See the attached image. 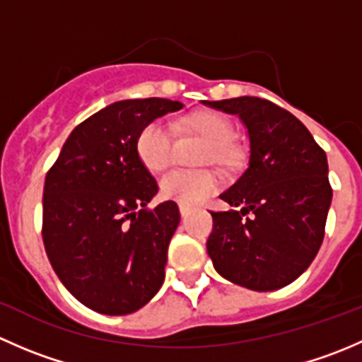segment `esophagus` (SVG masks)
I'll return each instance as SVG.
<instances>
[{"label": "esophagus", "mask_w": 362, "mask_h": 362, "mask_svg": "<svg viewBox=\"0 0 362 362\" xmlns=\"http://www.w3.org/2000/svg\"><path fill=\"white\" fill-rule=\"evenodd\" d=\"M178 208H180L182 217H187V215L192 211V206H187V204H178Z\"/></svg>", "instance_id": "34e87169"}]
</instances>
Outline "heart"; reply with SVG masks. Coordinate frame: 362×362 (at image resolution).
Instances as JSON below:
<instances>
[{"label": "heart", "instance_id": "heart-1", "mask_svg": "<svg viewBox=\"0 0 362 362\" xmlns=\"http://www.w3.org/2000/svg\"><path fill=\"white\" fill-rule=\"evenodd\" d=\"M185 129L206 141L202 163L228 164L235 156L229 145L233 126L226 117L215 112H196L185 119ZM134 151L144 168L151 173H160L173 160V131L163 119L145 124L136 134ZM221 187V178L215 171L175 170L160 180V194L180 204H199Z\"/></svg>", "mask_w": 362, "mask_h": 362}]
</instances>
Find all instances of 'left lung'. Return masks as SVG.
<instances>
[{"label": "left lung", "mask_w": 362, "mask_h": 362, "mask_svg": "<svg viewBox=\"0 0 362 362\" xmlns=\"http://www.w3.org/2000/svg\"><path fill=\"white\" fill-rule=\"evenodd\" d=\"M204 105L236 113L250 138L249 166L221 194L233 210L210 211L208 255L236 286L280 289L308 268L322 245L333 198L326 152L301 120L264 98Z\"/></svg>", "instance_id": "8db88e82"}]
</instances>
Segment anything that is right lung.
<instances>
[{"label":"right lung","instance_id":"right-lung-1","mask_svg":"<svg viewBox=\"0 0 362 362\" xmlns=\"http://www.w3.org/2000/svg\"><path fill=\"white\" fill-rule=\"evenodd\" d=\"M180 108L160 98L108 105L71 131L47 171V257L63 286L94 312L133 313L163 286L180 211L175 202L147 208L159 187L134 141L145 124Z\"/></svg>","mask_w":362,"mask_h":362}]
</instances>
